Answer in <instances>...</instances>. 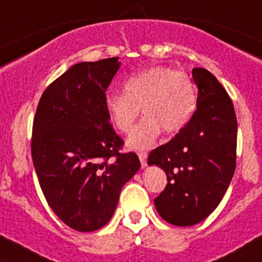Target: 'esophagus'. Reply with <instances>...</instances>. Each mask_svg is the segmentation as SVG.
<instances>
[{"mask_svg": "<svg viewBox=\"0 0 262 262\" xmlns=\"http://www.w3.org/2000/svg\"><path fill=\"white\" fill-rule=\"evenodd\" d=\"M138 158H140V161H141V165H142V168H145L146 166V158H148V155H146V151H140L138 153Z\"/></svg>", "mask_w": 262, "mask_h": 262, "instance_id": "obj_1", "label": "esophagus"}]
</instances>
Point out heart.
Here are the masks:
<instances>
[{
	"label": "heart",
	"mask_w": 262,
	"mask_h": 262,
	"mask_svg": "<svg viewBox=\"0 0 262 262\" xmlns=\"http://www.w3.org/2000/svg\"><path fill=\"white\" fill-rule=\"evenodd\" d=\"M197 97L193 82L184 72L155 67L135 74L125 82V93L109 92L105 97L107 117L117 130L127 133L139 115L145 118L132 129L127 146L148 149L161 136L182 130L195 111Z\"/></svg>",
	"instance_id": "obj_1"
}]
</instances>
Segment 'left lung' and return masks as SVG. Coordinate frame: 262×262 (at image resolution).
Masks as SVG:
<instances>
[{
    "instance_id": "1",
    "label": "left lung",
    "mask_w": 262,
    "mask_h": 262,
    "mask_svg": "<svg viewBox=\"0 0 262 262\" xmlns=\"http://www.w3.org/2000/svg\"><path fill=\"white\" fill-rule=\"evenodd\" d=\"M197 109L168 144L150 151L148 165L166 173L155 199L158 214L177 226L201 223L216 209L236 169L237 120L232 100L209 70L194 68Z\"/></svg>"
}]
</instances>
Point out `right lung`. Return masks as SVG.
<instances>
[{
	"label": "right lung",
	"instance_id": "right-lung-1",
	"mask_svg": "<svg viewBox=\"0 0 262 262\" xmlns=\"http://www.w3.org/2000/svg\"><path fill=\"white\" fill-rule=\"evenodd\" d=\"M118 57L80 62L41 96L33 121L32 158L46 201L61 221L93 232L113 216L122 186L141 166L120 153L105 92L120 69Z\"/></svg>",
	"mask_w": 262,
	"mask_h": 262
}]
</instances>
